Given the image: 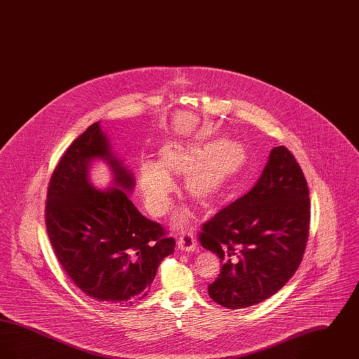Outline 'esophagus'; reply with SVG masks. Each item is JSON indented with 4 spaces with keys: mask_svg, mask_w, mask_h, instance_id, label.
Returning <instances> with one entry per match:
<instances>
[{
    "mask_svg": "<svg viewBox=\"0 0 359 359\" xmlns=\"http://www.w3.org/2000/svg\"><path fill=\"white\" fill-rule=\"evenodd\" d=\"M177 248L184 252H194L196 248V239L192 231H186L177 241Z\"/></svg>",
    "mask_w": 359,
    "mask_h": 359,
    "instance_id": "esophagus-1",
    "label": "esophagus"
}]
</instances>
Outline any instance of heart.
I'll use <instances>...</instances> for the list:
<instances>
[{"label": "heart", "mask_w": 359, "mask_h": 359, "mask_svg": "<svg viewBox=\"0 0 359 359\" xmlns=\"http://www.w3.org/2000/svg\"><path fill=\"white\" fill-rule=\"evenodd\" d=\"M245 148L234 141L205 142L189 148H167L161 163L147 158L140 165V188L151 214L164 215L175 189L169 171L188 175L186 187L198 201L207 202L217 198L233 182L246 164ZM176 223H186V214L180 212Z\"/></svg>", "instance_id": "1"}]
</instances>
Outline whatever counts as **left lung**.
<instances>
[{"instance_id":"left-lung-1","label":"left lung","mask_w":359,"mask_h":359,"mask_svg":"<svg viewBox=\"0 0 359 359\" xmlns=\"http://www.w3.org/2000/svg\"><path fill=\"white\" fill-rule=\"evenodd\" d=\"M308 196L299 163L285 147H276L255 187L203 224L201 243L222 262L208 285L215 303L252 307L288 283L307 245Z\"/></svg>"}]
</instances>
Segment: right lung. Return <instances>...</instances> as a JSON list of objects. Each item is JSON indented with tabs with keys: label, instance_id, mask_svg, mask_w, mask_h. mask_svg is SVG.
<instances>
[{
	"label": "right lung",
	"instance_id": "1",
	"mask_svg": "<svg viewBox=\"0 0 359 359\" xmlns=\"http://www.w3.org/2000/svg\"><path fill=\"white\" fill-rule=\"evenodd\" d=\"M95 159L111 168L109 189L89 180ZM135 186L98 121L69 145L47 192L46 226L55 256L79 290L110 306L145 297L160 262L175 252V239L164 237L163 227L129 199Z\"/></svg>",
	"mask_w": 359,
	"mask_h": 359
}]
</instances>
